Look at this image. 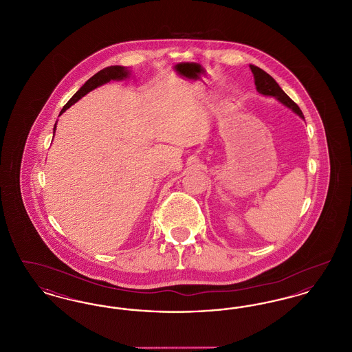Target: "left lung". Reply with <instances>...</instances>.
<instances>
[{
    "label": "left lung",
    "mask_w": 352,
    "mask_h": 352,
    "mask_svg": "<svg viewBox=\"0 0 352 352\" xmlns=\"http://www.w3.org/2000/svg\"><path fill=\"white\" fill-rule=\"evenodd\" d=\"M250 67H251L252 74H253V78H254L256 88L260 94L267 95V96H274L277 100L281 101L287 108L293 109L300 118H303L300 107L285 94L284 91L281 89V87L269 74H267L264 69L252 66V65Z\"/></svg>",
    "instance_id": "8db88e82"
}]
</instances>
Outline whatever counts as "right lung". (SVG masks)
I'll return each mask as SVG.
<instances>
[{
    "label": "right lung",
    "mask_w": 352,
    "mask_h": 352,
    "mask_svg": "<svg viewBox=\"0 0 352 352\" xmlns=\"http://www.w3.org/2000/svg\"><path fill=\"white\" fill-rule=\"evenodd\" d=\"M129 75V71L125 67H121V66H111V67L104 68L99 71L98 74H95L91 79H88L83 87L68 100L67 104L63 107V109L60 111V115L68 109L74 102L82 99L85 94H88L89 91L95 89L96 87L102 85V84L108 83L111 80H121L124 78H126ZM55 128H56V124L54 126V133H55Z\"/></svg>",
    "instance_id": "right-lung-1"
}]
</instances>
